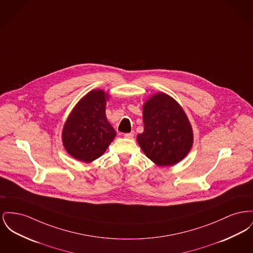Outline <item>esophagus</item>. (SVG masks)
<instances>
[{
    "label": "esophagus",
    "mask_w": 253,
    "mask_h": 253,
    "mask_svg": "<svg viewBox=\"0 0 253 253\" xmlns=\"http://www.w3.org/2000/svg\"><path fill=\"white\" fill-rule=\"evenodd\" d=\"M134 132L127 133V134H124V137H126V138H133V137H134Z\"/></svg>",
    "instance_id": "1"
}]
</instances>
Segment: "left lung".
<instances>
[{
  "instance_id": "8db88e82",
  "label": "left lung",
  "mask_w": 253,
  "mask_h": 253,
  "mask_svg": "<svg viewBox=\"0 0 253 253\" xmlns=\"http://www.w3.org/2000/svg\"><path fill=\"white\" fill-rule=\"evenodd\" d=\"M144 131L137 142L159 166L180 162L193 144V132L182 108L171 96L159 92L143 106Z\"/></svg>"
}]
</instances>
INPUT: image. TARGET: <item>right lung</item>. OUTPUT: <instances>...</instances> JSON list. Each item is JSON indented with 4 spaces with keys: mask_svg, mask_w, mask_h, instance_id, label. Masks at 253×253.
<instances>
[{
    "mask_svg": "<svg viewBox=\"0 0 253 253\" xmlns=\"http://www.w3.org/2000/svg\"><path fill=\"white\" fill-rule=\"evenodd\" d=\"M107 98L103 90H90L76 104L65 123L64 147L80 162L90 163L98 159L116 136L105 115Z\"/></svg>",
    "mask_w": 253,
    "mask_h": 253,
    "instance_id": "obj_1",
    "label": "right lung"
}]
</instances>
